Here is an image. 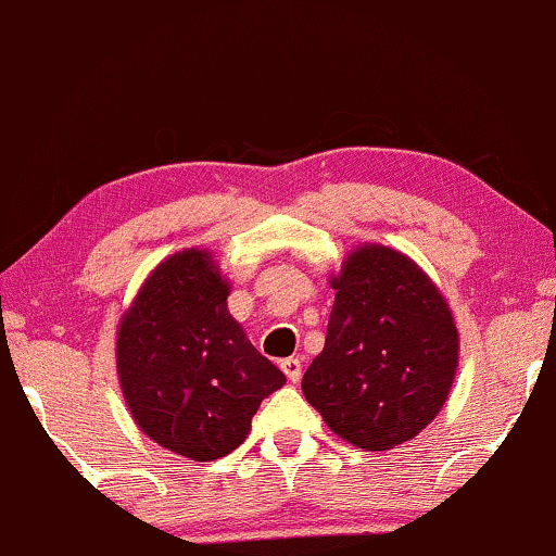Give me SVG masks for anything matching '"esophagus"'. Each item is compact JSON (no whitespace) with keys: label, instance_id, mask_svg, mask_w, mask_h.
Instances as JSON below:
<instances>
[{"label":"esophagus","instance_id":"esophagus-1","mask_svg":"<svg viewBox=\"0 0 556 556\" xmlns=\"http://www.w3.org/2000/svg\"><path fill=\"white\" fill-rule=\"evenodd\" d=\"M280 368H283L286 379L296 383L301 379V368H304V366H301V358H283V361H280Z\"/></svg>","mask_w":556,"mask_h":556}]
</instances>
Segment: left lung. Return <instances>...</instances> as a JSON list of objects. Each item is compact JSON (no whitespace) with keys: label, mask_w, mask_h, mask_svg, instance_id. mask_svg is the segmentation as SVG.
<instances>
[{"label":"left lung","mask_w":556,"mask_h":556,"mask_svg":"<svg viewBox=\"0 0 556 556\" xmlns=\"http://www.w3.org/2000/svg\"><path fill=\"white\" fill-rule=\"evenodd\" d=\"M325 348L301 379L334 435L363 451L413 441L448 400L458 330L441 289L400 250L358 244L330 276Z\"/></svg>","instance_id":"obj_1"}]
</instances>
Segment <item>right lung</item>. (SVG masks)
Wrapping results in <instances>:
<instances>
[{"instance_id":"1","label":"right lung","mask_w":556,"mask_h":556,"mask_svg":"<svg viewBox=\"0 0 556 556\" xmlns=\"http://www.w3.org/2000/svg\"><path fill=\"white\" fill-rule=\"evenodd\" d=\"M231 283L208 250L164 257L123 312L115 368L143 435L214 462L250 435L260 402L286 383L229 314Z\"/></svg>"}]
</instances>
